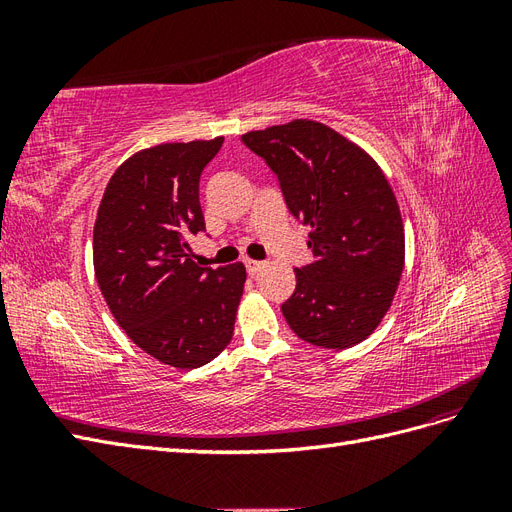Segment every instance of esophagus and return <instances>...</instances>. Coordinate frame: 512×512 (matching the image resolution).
<instances>
[{
	"mask_svg": "<svg viewBox=\"0 0 512 512\" xmlns=\"http://www.w3.org/2000/svg\"><path fill=\"white\" fill-rule=\"evenodd\" d=\"M245 269H247V273H250V275H256V273H260V269H265V262L247 258V260H245Z\"/></svg>",
	"mask_w": 512,
	"mask_h": 512,
	"instance_id": "esophagus-1",
	"label": "esophagus"
}]
</instances>
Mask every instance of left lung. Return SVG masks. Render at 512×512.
Returning <instances> with one entry per match:
<instances>
[{
  "label": "left lung",
  "mask_w": 512,
  "mask_h": 512,
  "mask_svg": "<svg viewBox=\"0 0 512 512\" xmlns=\"http://www.w3.org/2000/svg\"><path fill=\"white\" fill-rule=\"evenodd\" d=\"M243 143L280 179L294 218L312 228L314 262L294 269L297 288L282 305L303 342L346 350L389 312L404 273V220L378 162L314 119L245 132Z\"/></svg>",
  "instance_id": "left-lung-1"
}]
</instances>
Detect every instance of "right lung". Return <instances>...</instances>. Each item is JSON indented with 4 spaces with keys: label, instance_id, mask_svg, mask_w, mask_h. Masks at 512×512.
Listing matches in <instances>:
<instances>
[{
    "label": "right lung",
    "instance_id": "1",
    "mask_svg": "<svg viewBox=\"0 0 512 512\" xmlns=\"http://www.w3.org/2000/svg\"><path fill=\"white\" fill-rule=\"evenodd\" d=\"M211 141L162 143L136 151L108 181L94 226V271L102 297L132 342L164 365L196 369L235 333L243 262L211 269L192 260L205 230L198 198Z\"/></svg>",
    "mask_w": 512,
    "mask_h": 512
}]
</instances>
